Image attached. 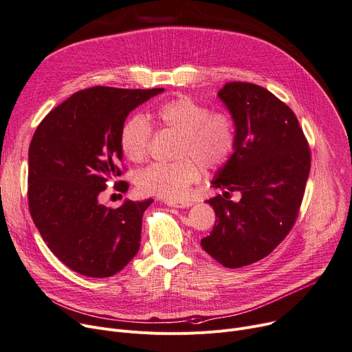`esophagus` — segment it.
<instances>
[{
    "instance_id": "obj_1",
    "label": "esophagus",
    "mask_w": 352,
    "mask_h": 352,
    "mask_svg": "<svg viewBox=\"0 0 352 352\" xmlns=\"http://www.w3.org/2000/svg\"><path fill=\"white\" fill-rule=\"evenodd\" d=\"M165 204L168 207H175V208H188L192 206V202L188 199H182V201H165Z\"/></svg>"
}]
</instances>
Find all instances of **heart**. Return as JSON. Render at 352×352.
I'll return each instance as SVG.
<instances>
[{
    "mask_svg": "<svg viewBox=\"0 0 352 352\" xmlns=\"http://www.w3.org/2000/svg\"><path fill=\"white\" fill-rule=\"evenodd\" d=\"M150 117L158 125L179 134L177 157L181 160L171 164L155 162L141 171L137 184L144 194L178 201L201 178V165L217 170L234 153L235 125L231 116L223 111L211 113L206 104L178 97L161 104ZM151 134V126L142 116H134L122 124L120 146L126 160L142 162L146 158Z\"/></svg>",
    "mask_w": 352,
    "mask_h": 352,
    "instance_id": "1",
    "label": "heart"
}]
</instances>
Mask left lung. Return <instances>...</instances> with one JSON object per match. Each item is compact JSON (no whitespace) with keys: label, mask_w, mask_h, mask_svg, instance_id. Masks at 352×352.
<instances>
[{"label":"left lung","mask_w":352,"mask_h":352,"mask_svg":"<svg viewBox=\"0 0 352 352\" xmlns=\"http://www.w3.org/2000/svg\"><path fill=\"white\" fill-rule=\"evenodd\" d=\"M235 125L230 160L211 181L224 195L207 202L215 226L201 245L227 268L263 260L287 236L297 219L311 168L308 142L297 117L260 85L228 82L218 91Z\"/></svg>","instance_id":"obj_1"}]
</instances>
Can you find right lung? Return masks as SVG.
Segmentation results:
<instances>
[{"mask_svg":"<svg viewBox=\"0 0 352 352\" xmlns=\"http://www.w3.org/2000/svg\"><path fill=\"white\" fill-rule=\"evenodd\" d=\"M164 88L92 87L72 94L36 126L28 151V204L52 254L91 278L120 272L140 250L142 214L153 198L100 202L121 177L120 131L128 114ZM128 184L121 182L120 191Z\"/></svg>","mask_w":352,"mask_h":352,"instance_id":"right-lung-1","label":"right lung"}]
</instances>
